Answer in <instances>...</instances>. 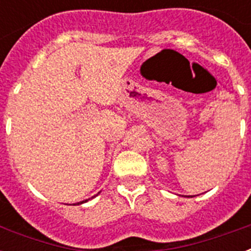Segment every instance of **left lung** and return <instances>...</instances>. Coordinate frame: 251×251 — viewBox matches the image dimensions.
<instances>
[{
    "mask_svg": "<svg viewBox=\"0 0 251 251\" xmlns=\"http://www.w3.org/2000/svg\"><path fill=\"white\" fill-rule=\"evenodd\" d=\"M188 197H190V196H188Z\"/></svg>",
    "mask_w": 251,
    "mask_h": 251,
    "instance_id": "1",
    "label": "left lung"
}]
</instances>
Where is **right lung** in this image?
Instances as JSON below:
<instances>
[{"label":"right lung","mask_w":251,"mask_h":251,"mask_svg":"<svg viewBox=\"0 0 251 251\" xmlns=\"http://www.w3.org/2000/svg\"><path fill=\"white\" fill-rule=\"evenodd\" d=\"M86 201H88V200H85V201H81V202H77V205H79V203H84V202H86ZM74 205H75V203H74Z\"/></svg>","instance_id":"right-lung-1"}]
</instances>
